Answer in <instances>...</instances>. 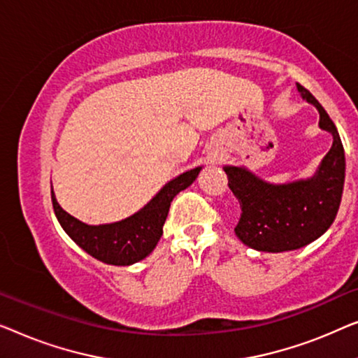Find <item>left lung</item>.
Masks as SVG:
<instances>
[{"instance_id": "obj_1", "label": "left lung", "mask_w": 358, "mask_h": 358, "mask_svg": "<svg viewBox=\"0 0 358 358\" xmlns=\"http://www.w3.org/2000/svg\"><path fill=\"white\" fill-rule=\"evenodd\" d=\"M306 102L320 113V128L332 134V145L313 177L289 183H269L246 167L225 165L229 186L240 201L235 234L256 251L282 253L303 248L334 222L345 178V154L341 136L318 100L296 84Z\"/></svg>"}]
</instances>
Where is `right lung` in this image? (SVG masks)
<instances>
[{
	"label": "right lung",
	"mask_w": 358,
	"mask_h": 358,
	"mask_svg": "<svg viewBox=\"0 0 358 358\" xmlns=\"http://www.w3.org/2000/svg\"><path fill=\"white\" fill-rule=\"evenodd\" d=\"M203 167L191 169L165 183L144 208L129 217L112 224L89 225L68 214L58 204L52 188L55 215L74 243L92 258L112 266H131L152 253L164 234L170 203L180 191L188 188Z\"/></svg>",
	"instance_id": "add662e5"
}]
</instances>
